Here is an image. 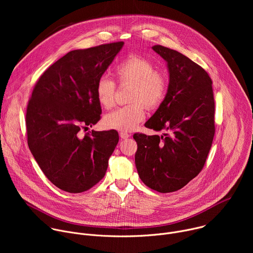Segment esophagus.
I'll list each match as a JSON object with an SVG mask.
<instances>
[{
  "label": "esophagus",
  "instance_id": "esophagus-1",
  "mask_svg": "<svg viewBox=\"0 0 253 253\" xmlns=\"http://www.w3.org/2000/svg\"><path fill=\"white\" fill-rule=\"evenodd\" d=\"M119 136L121 137V139H127V138H129L130 135L127 132H120Z\"/></svg>",
  "mask_w": 253,
  "mask_h": 253
}]
</instances>
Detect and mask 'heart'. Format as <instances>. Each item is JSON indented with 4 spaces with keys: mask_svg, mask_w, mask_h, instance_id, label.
<instances>
[{
    "mask_svg": "<svg viewBox=\"0 0 253 253\" xmlns=\"http://www.w3.org/2000/svg\"><path fill=\"white\" fill-rule=\"evenodd\" d=\"M115 75L121 85L132 86L129 100L134 102L123 106L104 117L107 128L121 132L134 130L145 118L142 103L148 109L158 107L167 92V80L159 72L153 62L141 56H131L121 62ZM95 94L99 104L109 109L114 104L115 83L105 76L98 79Z\"/></svg>",
    "mask_w": 253,
    "mask_h": 253,
    "instance_id": "heart-1",
    "label": "heart"
}]
</instances>
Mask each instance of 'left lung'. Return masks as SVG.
<instances>
[{"label":"left lung","mask_w":253,"mask_h":253,"mask_svg":"<svg viewBox=\"0 0 253 253\" xmlns=\"http://www.w3.org/2000/svg\"><path fill=\"white\" fill-rule=\"evenodd\" d=\"M152 50L166 62L169 84L145 127L171 133L134 134L135 165L144 184L168 193L184 187L205 164L215 132L214 98L212 81L199 65L160 45Z\"/></svg>","instance_id":"obj_1"}]
</instances>
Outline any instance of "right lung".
I'll return each mask as SVG.
<instances>
[{
  "label": "right lung",
  "instance_id": "1",
  "mask_svg": "<svg viewBox=\"0 0 253 253\" xmlns=\"http://www.w3.org/2000/svg\"><path fill=\"white\" fill-rule=\"evenodd\" d=\"M124 46L123 42L71 51L36 84L29 101L28 145L43 173L58 188L87 191L104 177L119 141L115 130L80 136L100 120L96 83Z\"/></svg>",
  "mask_w": 253,
  "mask_h": 253
}]
</instances>
